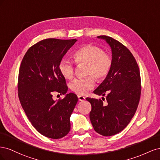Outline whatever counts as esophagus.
<instances>
[{"mask_svg":"<svg viewBox=\"0 0 160 160\" xmlns=\"http://www.w3.org/2000/svg\"><path fill=\"white\" fill-rule=\"evenodd\" d=\"M78 99L80 101H83L85 99V98L83 95H78Z\"/></svg>","mask_w":160,"mask_h":160,"instance_id":"1","label":"esophagus"}]
</instances>
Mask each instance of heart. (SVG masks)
Wrapping results in <instances>:
<instances>
[{
  "mask_svg": "<svg viewBox=\"0 0 160 160\" xmlns=\"http://www.w3.org/2000/svg\"><path fill=\"white\" fill-rule=\"evenodd\" d=\"M77 64H88L87 74L93 75L99 80H103L108 76L112 66L111 57L100 47L86 45L77 49L72 55ZM59 71L65 79H71L74 75V67L67 59H62L59 64ZM95 85L94 78L89 76L85 78H76L70 84L71 89L77 94H85Z\"/></svg>",
  "mask_w": 160,
  "mask_h": 160,
  "instance_id": "1",
  "label": "heart"
}]
</instances>
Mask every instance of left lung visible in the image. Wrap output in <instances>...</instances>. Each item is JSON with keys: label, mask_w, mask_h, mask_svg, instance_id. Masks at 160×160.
Returning a JSON list of instances; mask_svg holds the SVG:
<instances>
[{"label": "left lung", "mask_w": 160, "mask_h": 160, "mask_svg": "<svg viewBox=\"0 0 160 160\" xmlns=\"http://www.w3.org/2000/svg\"><path fill=\"white\" fill-rule=\"evenodd\" d=\"M109 45L112 66L108 76L93 93L104 96L106 103L87 98L91 105L89 118L94 130L103 136L119 133L137 110L141 95V79L136 61L126 47L108 36H99ZM103 100L104 98H102Z\"/></svg>", "instance_id": "8db88e82"}]
</instances>
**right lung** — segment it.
Wrapping results in <instances>:
<instances>
[{
    "mask_svg": "<svg viewBox=\"0 0 160 160\" xmlns=\"http://www.w3.org/2000/svg\"><path fill=\"white\" fill-rule=\"evenodd\" d=\"M77 39L47 38L34 45L22 60L18 73V98L32 126L42 135L60 139L71 129L70 117L78 101L59 71L62 57ZM65 95L54 100L52 92Z\"/></svg>",
    "mask_w": 160,
    "mask_h": 160,
    "instance_id": "obj_1",
    "label": "right lung"
}]
</instances>
